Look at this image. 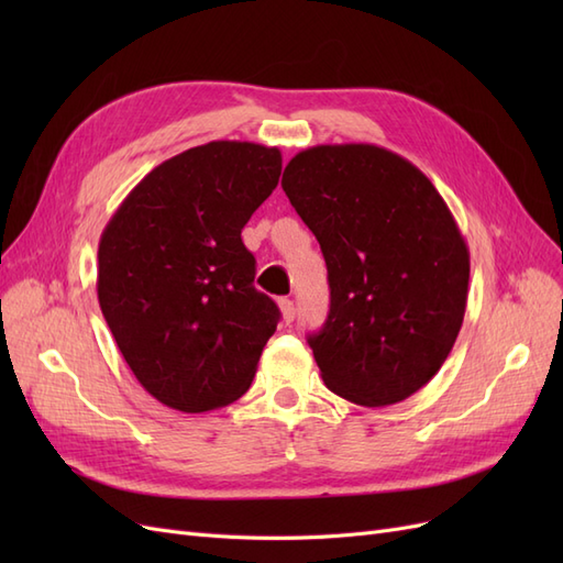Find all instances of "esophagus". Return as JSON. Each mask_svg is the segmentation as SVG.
Instances as JSON below:
<instances>
[{"mask_svg":"<svg viewBox=\"0 0 563 563\" xmlns=\"http://www.w3.org/2000/svg\"><path fill=\"white\" fill-rule=\"evenodd\" d=\"M279 310H282L284 323H291L296 319V305L291 298H279Z\"/></svg>","mask_w":563,"mask_h":563,"instance_id":"34e87169","label":"esophagus"}]
</instances>
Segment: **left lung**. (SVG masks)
Returning <instances> with one entry per match:
<instances>
[{
    "label": "left lung",
    "instance_id": "8db88e82",
    "mask_svg": "<svg viewBox=\"0 0 563 563\" xmlns=\"http://www.w3.org/2000/svg\"><path fill=\"white\" fill-rule=\"evenodd\" d=\"M282 187L329 269L331 308L308 343L331 391L389 406L428 385L463 327L470 251L420 168L368 143L317 145Z\"/></svg>",
    "mask_w": 563,
    "mask_h": 563
}]
</instances>
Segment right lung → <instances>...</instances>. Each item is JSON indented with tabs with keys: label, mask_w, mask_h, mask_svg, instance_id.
Listing matches in <instances>:
<instances>
[{
	"label": "right lung",
	"mask_w": 563,
	"mask_h": 563,
	"mask_svg": "<svg viewBox=\"0 0 563 563\" xmlns=\"http://www.w3.org/2000/svg\"><path fill=\"white\" fill-rule=\"evenodd\" d=\"M279 174L277 147L197 145L152 168L100 236V310L133 376L168 408L213 411L251 387L282 314L253 286L242 230Z\"/></svg>",
	"instance_id": "1"
}]
</instances>
